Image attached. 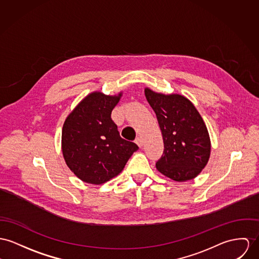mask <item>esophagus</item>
<instances>
[{
	"label": "esophagus",
	"instance_id": "1",
	"mask_svg": "<svg viewBox=\"0 0 259 259\" xmlns=\"http://www.w3.org/2000/svg\"><path fill=\"white\" fill-rule=\"evenodd\" d=\"M135 142H136V144L139 146L140 148H142V147H143V145H144V141H143V139H142L141 137L136 138Z\"/></svg>",
	"mask_w": 259,
	"mask_h": 259
}]
</instances>
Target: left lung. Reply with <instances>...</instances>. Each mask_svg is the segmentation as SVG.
<instances>
[{
	"instance_id": "obj_1",
	"label": "left lung",
	"mask_w": 259,
	"mask_h": 259,
	"mask_svg": "<svg viewBox=\"0 0 259 259\" xmlns=\"http://www.w3.org/2000/svg\"><path fill=\"white\" fill-rule=\"evenodd\" d=\"M163 140V154L156 167L176 181L195 179L206 166L211 141L205 122L193 103L179 94L164 95L145 89Z\"/></svg>"
}]
</instances>
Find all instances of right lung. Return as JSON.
Returning <instances> with one entry per match:
<instances>
[{
  "label": "right lung",
  "instance_id": "right-lung-1",
  "mask_svg": "<svg viewBox=\"0 0 259 259\" xmlns=\"http://www.w3.org/2000/svg\"><path fill=\"white\" fill-rule=\"evenodd\" d=\"M122 93L88 95L67 116L62 129V152L68 167L80 180L102 184L123 170L139 148L120 137L111 111Z\"/></svg>",
  "mask_w": 259,
  "mask_h": 259
}]
</instances>
